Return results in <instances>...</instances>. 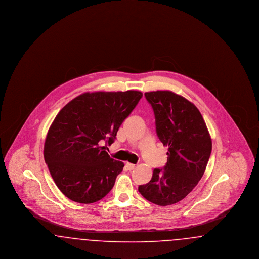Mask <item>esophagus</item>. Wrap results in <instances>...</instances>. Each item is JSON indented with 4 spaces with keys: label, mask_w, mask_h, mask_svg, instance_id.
<instances>
[{
    "label": "esophagus",
    "mask_w": 259,
    "mask_h": 259,
    "mask_svg": "<svg viewBox=\"0 0 259 259\" xmlns=\"http://www.w3.org/2000/svg\"><path fill=\"white\" fill-rule=\"evenodd\" d=\"M126 167H127V169H128L129 171H132V170L135 169L136 166L134 164H131V163H126Z\"/></svg>",
    "instance_id": "obj_1"
}]
</instances>
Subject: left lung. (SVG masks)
<instances>
[{
  "mask_svg": "<svg viewBox=\"0 0 259 259\" xmlns=\"http://www.w3.org/2000/svg\"><path fill=\"white\" fill-rule=\"evenodd\" d=\"M145 96L154 111L157 136L168 147V158L164 168L154 169L149 183L138 189L153 204L172 205L186 197L203 177L211 139L201 112L187 99L168 90Z\"/></svg>",
  "mask_w": 259,
  "mask_h": 259,
  "instance_id": "8db88e82",
  "label": "left lung"
}]
</instances>
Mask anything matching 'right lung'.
Segmentation results:
<instances>
[{"label": "right lung", "mask_w": 259, "mask_h": 259, "mask_svg": "<svg viewBox=\"0 0 259 259\" xmlns=\"http://www.w3.org/2000/svg\"><path fill=\"white\" fill-rule=\"evenodd\" d=\"M142 97L143 93L135 90L87 92L58 112L46 138L44 156L66 197L90 204L111 191L124 164L112 159L100 143H113Z\"/></svg>", "instance_id": "obj_1"}]
</instances>
